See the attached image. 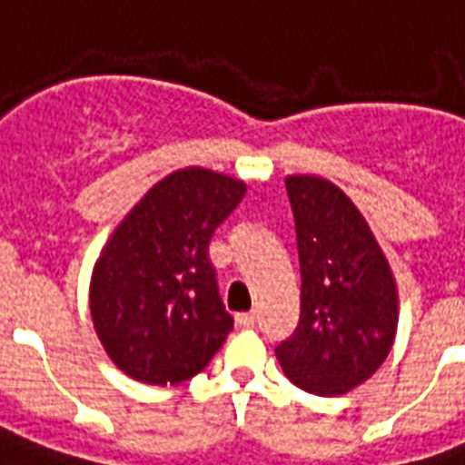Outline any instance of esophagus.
Masks as SVG:
<instances>
[{
    "label": "esophagus",
    "instance_id": "1",
    "mask_svg": "<svg viewBox=\"0 0 465 465\" xmlns=\"http://www.w3.org/2000/svg\"><path fill=\"white\" fill-rule=\"evenodd\" d=\"M256 320H259V315H256L253 311L239 312V315H236V325H239V328H253V325H256Z\"/></svg>",
    "mask_w": 465,
    "mask_h": 465
}]
</instances>
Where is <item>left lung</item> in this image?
Masks as SVG:
<instances>
[{
    "instance_id": "8db88e82",
    "label": "left lung",
    "mask_w": 465,
    "mask_h": 465,
    "mask_svg": "<svg viewBox=\"0 0 465 465\" xmlns=\"http://www.w3.org/2000/svg\"><path fill=\"white\" fill-rule=\"evenodd\" d=\"M301 320L276 357L295 387L338 397L370 380L397 332V288L357 206L320 177H288Z\"/></svg>"
}]
</instances>
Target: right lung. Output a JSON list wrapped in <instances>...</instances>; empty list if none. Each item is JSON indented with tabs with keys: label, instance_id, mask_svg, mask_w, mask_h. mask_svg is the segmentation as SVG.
<instances>
[{
	"label": "right lung",
	"instance_id": "1",
	"mask_svg": "<svg viewBox=\"0 0 465 465\" xmlns=\"http://www.w3.org/2000/svg\"><path fill=\"white\" fill-rule=\"evenodd\" d=\"M243 182L189 167L157 182L125 216L91 283V315L110 360L145 384H180L233 330L209 242Z\"/></svg>",
	"mask_w": 465,
	"mask_h": 465
}]
</instances>
